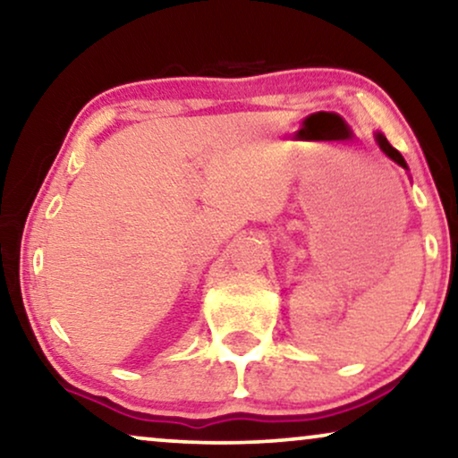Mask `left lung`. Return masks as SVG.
Instances as JSON below:
<instances>
[{"label":"left lung","mask_w":458,"mask_h":458,"mask_svg":"<svg viewBox=\"0 0 458 458\" xmlns=\"http://www.w3.org/2000/svg\"><path fill=\"white\" fill-rule=\"evenodd\" d=\"M375 141H377V146H379V149H381V152H384V154L387 156V158H390V160H394V162H396V165H398V166H403V168H404V171H409V165H406V162H404V158H403V154H400L396 148H392V146H390V141H387V140H386V135H384V133H375Z\"/></svg>","instance_id":"obj_1"}]
</instances>
